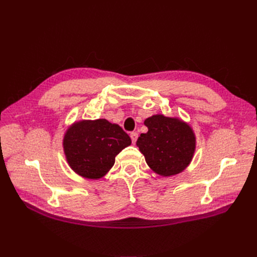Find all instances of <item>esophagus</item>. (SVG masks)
Returning a JSON list of instances; mask_svg holds the SVG:
<instances>
[{"instance_id":"obj_1","label":"esophagus","mask_w":257,"mask_h":257,"mask_svg":"<svg viewBox=\"0 0 257 257\" xmlns=\"http://www.w3.org/2000/svg\"><path fill=\"white\" fill-rule=\"evenodd\" d=\"M131 138H132V142H133V144H135L137 142L138 134L136 133V132H133V133H131Z\"/></svg>"}]
</instances>
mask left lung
Listing matches in <instances>:
<instances>
[{"instance_id": "1", "label": "left lung", "mask_w": 257, "mask_h": 257, "mask_svg": "<svg viewBox=\"0 0 257 257\" xmlns=\"http://www.w3.org/2000/svg\"><path fill=\"white\" fill-rule=\"evenodd\" d=\"M144 124L148 132L141 134L136 145L149 168L164 177L185 171L196 151V135L189 124L163 114L149 116Z\"/></svg>"}]
</instances>
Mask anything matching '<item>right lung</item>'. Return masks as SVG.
I'll return each instance as SVG.
<instances>
[{
    "label": "right lung",
    "mask_w": 257,
    "mask_h": 257,
    "mask_svg": "<svg viewBox=\"0 0 257 257\" xmlns=\"http://www.w3.org/2000/svg\"><path fill=\"white\" fill-rule=\"evenodd\" d=\"M131 144L122 127L106 119L74 122L62 140L69 166L88 179L105 176L113 166L115 157Z\"/></svg>",
    "instance_id": "add662e5"
}]
</instances>
